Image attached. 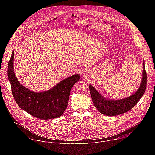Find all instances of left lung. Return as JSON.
I'll list each match as a JSON object with an SVG mask.
<instances>
[{"label": "left lung", "mask_w": 155, "mask_h": 155, "mask_svg": "<svg viewBox=\"0 0 155 155\" xmlns=\"http://www.w3.org/2000/svg\"><path fill=\"white\" fill-rule=\"evenodd\" d=\"M146 83L147 75L144 63L141 85L135 94L128 98L119 100H107L91 85H89V88L93 103L98 110L104 115L117 116L131 110L137 104L145 92Z\"/></svg>", "instance_id": "1"}]
</instances>
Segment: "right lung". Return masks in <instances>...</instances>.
Returning a JSON list of instances; mask_svg holds the SVG:
<instances>
[{
  "instance_id": "add662e5",
  "label": "right lung",
  "mask_w": 155,
  "mask_h": 155,
  "mask_svg": "<svg viewBox=\"0 0 155 155\" xmlns=\"http://www.w3.org/2000/svg\"><path fill=\"white\" fill-rule=\"evenodd\" d=\"M14 51L8 65V77L13 97L20 107L30 115L41 119H52L61 116L65 110L73 86L79 81L74 74L58 84L53 88L42 92H35L21 85L13 68Z\"/></svg>"
}]
</instances>
